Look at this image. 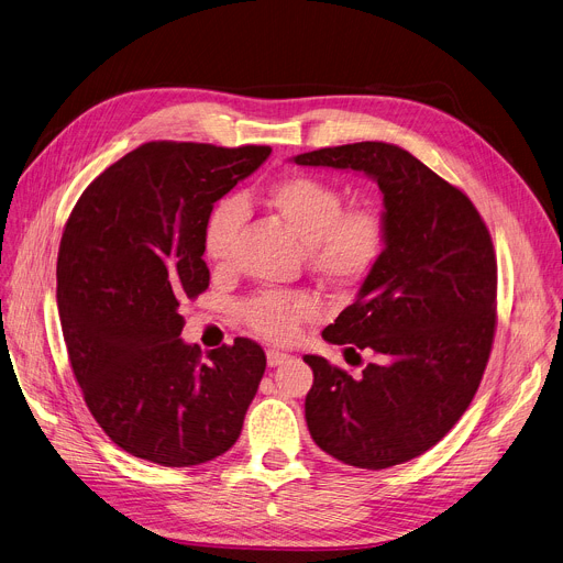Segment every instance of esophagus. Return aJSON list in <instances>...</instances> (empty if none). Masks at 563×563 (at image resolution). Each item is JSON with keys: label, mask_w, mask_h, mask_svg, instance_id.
<instances>
[{"label": "esophagus", "mask_w": 563, "mask_h": 563, "mask_svg": "<svg viewBox=\"0 0 563 563\" xmlns=\"http://www.w3.org/2000/svg\"><path fill=\"white\" fill-rule=\"evenodd\" d=\"M289 360V355L287 353H283V351H267V364L269 366H280L283 362H287Z\"/></svg>", "instance_id": "34e87169"}]
</instances>
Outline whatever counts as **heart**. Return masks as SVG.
Listing matches in <instances>:
<instances>
[{
  "label": "heart",
  "instance_id": "obj_1",
  "mask_svg": "<svg viewBox=\"0 0 563 563\" xmlns=\"http://www.w3.org/2000/svg\"><path fill=\"white\" fill-rule=\"evenodd\" d=\"M265 206L306 246L310 272L334 289L364 283L385 251V219L378 208L357 203L344 208L336 185L317 176H285L265 192ZM242 206L219 201L203 223V255L212 265L231 260ZM246 325L272 342H289L298 325L317 314V301L303 291H260L240 308Z\"/></svg>",
  "mask_w": 563,
  "mask_h": 563
}]
</instances>
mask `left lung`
<instances>
[{
  "label": "left lung",
  "mask_w": 563,
  "mask_h": 563,
  "mask_svg": "<svg viewBox=\"0 0 563 563\" xmlns=\"http://www.w3.org/2000/svg\"><path fill=\"white\" fill-rule=\"evenodd\" d=\"M294 163L362 172L385 203L383 257L355 303L321 332L346 346L344 355L371 351L376 362L353 378L325 357H303L314 373L310 434L349 466L409 462L460 421L489 362L498 287L492 235L462 190L396 144L328 146Z\"/></svg>",
  "instance_id": "8db88e82"
}]
</instances>
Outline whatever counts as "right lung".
Segmentation results:
<instances>
[{
    "mask_svg": "<svg viewBox=\"0 0 563 563\" xmlns=\"http://www.w3.org/2000/svg\"><path fill=\"white\" fill-rule=\"evenodd\" d=\"M269 146L146 142L99 174L58 249L69 364L101 430L133 457L197 466L238 441L265 376L255 342L185 344L180 303L208 289L203 223Z\"/></svg>",
    "mask_w": 563,
    "mask_h": 563,
    "instance_id": "right-lung-1",
    "label": "right lung"
}]
</instances>
